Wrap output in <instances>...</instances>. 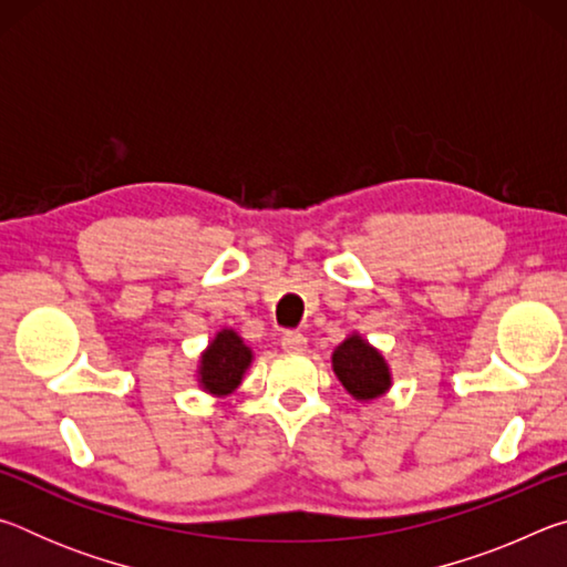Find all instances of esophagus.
Wrapping results in <instances>:
<instances>
[{
	"label": "esophagus",
	"mask_w": 567,
	"mask_h": 567,
	"mask_svg": "<svg viewBox=\"0 0 567 567\" xmlns=\"http://www.w3.org/2000/svg\"><path fill=\"white\" fill-rule=\"evenodd\" d=\"M280 342H282V348L290 350V352H302L307 348V338H305L302 332H297V330H287L282 334Z\"/></svg>",
	"instance_id": "34e87169"
}]
</instances>
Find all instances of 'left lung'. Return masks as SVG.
I'll return each instance as SVG.
<instances>
[{"mask_svg":"<svg viewBox=\"0 0 567 567\" xmlns=\"http://www.w3.org/2000/svg\"><path fill=\"white\" fill-rule=\"evenodd\" d=\"M332 370L354 400H375L392 388V372L378 348L358 332L344 338L332 352Z\"/></svg>","mask_w":567,"mask_h":567,"instance_id":"8db88e82","label":"left lung"}]
</instances>
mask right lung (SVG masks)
Returning <instances> with one entry per match:
<instances>
[{"label": "right lung", "mask_w": 567, "mask_h": 567, "mask_svg": "<svg viewBox=\"0 0 567 567\" xmlns=\"http://www.w3.org/2000/svg\"><path fill=\"white\" fill-rule=\"evenodd\" d=\"M252 350L235 330H219L215 340L207 344V350L199 354L197 382L199 388L215 398H225L235 392L243 382L245 372L252 364Z\"/></svg>", "instance_id": "add662e5"}]
</instances>
